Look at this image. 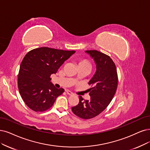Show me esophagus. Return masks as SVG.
Returning a JSON list of instances; mask_svg holds the SVG:
<instances>
[{
    "label": "esophagus",
    "instance_id": "34e87169",
    "mask_svg": "<svg viewBox=\"0 0 150 150\" xmlns=\"http://www.w3.org/2000/svg\"><path fill=\"white\" fill-rule=\"evenodd\" d=\"M66 93L68 94L69 95H70V96H71V95H74V93H72V92H71L70 91H69V90H66Z\"/></svg>",
    "mask_w": 150,
    "mask_h": 150
}]
</instances>
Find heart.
<instances>
[{
	"label": "heart",
	"instance_id": "b5f03b06",
	"mask_svg": "<svg viewBox=\"0 0 150 150\" xmlns=\"http://www.w3.org/2000/svg\"><path fill=\"white\" fill-rule=\"evenodd\" d=\"M85 65L90 66V62H88V61L86 60H81L80 62V63H79V65Z\"/></svg>",
	"mask_w": 150,
	"mask_h": 150
}]
</instances>
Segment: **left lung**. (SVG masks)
<instances>
[{"label": "left lung", "instance_id": "obj_1", "mask_svg": "<svg viewBox=\"0 0 150 150\" xmlns=\"http://www.w3.org/2000/svg\"><path fill=\"white\" fill-rule=\"evenodd\" d=\"M95 60L96 71L88 83L91 86L90 99L85 100L79 96V103L72 107L73 113L79 117L90 119L96 117L106 109L115 95L118 84L117 69L109 55L96 50L86 51Z\"/></svg>", "mask_w": 150, "mask_h": 150}]
</instances>
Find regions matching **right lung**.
<instances>
[{"label":"right lung","instance_id":"add662e5","mask_svg":"<svg viewBox=\"0 0 150 150\" xmlns=\"http://www.w3.org/2000/svg\"><path fill=\"white\" fill-rule=\"evenodd\" d=\"M75 51L42 47L28 52L21 63L18 87L26 106L35 112L51 108L56 98L64 92L51 82V75L56 74L65 61Z\"/></svg>","mask_w":150,"mask_h":150}]
</instances>
